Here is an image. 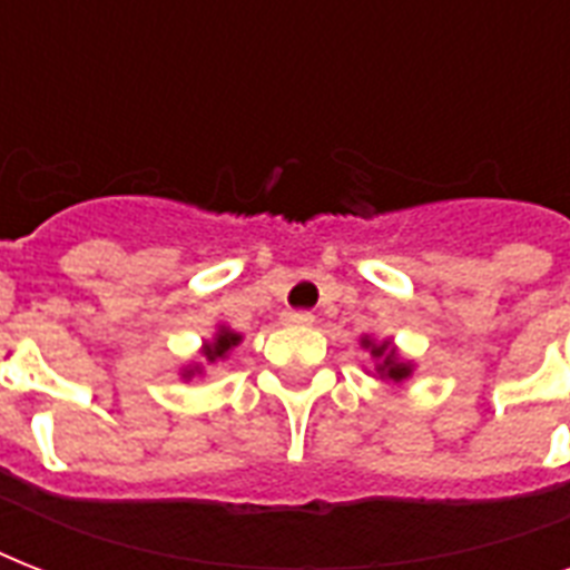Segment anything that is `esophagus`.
Listing matches in <instances>:
<instances>
[{
	"mask_svg": "<svg viewBox=\"0 0 570 570\" xmlns=\"http://www.w3.org/2000/svg\"><path fill=\"white\" fill-rule=\"evenodd\" d=\"M284 322L286 325H313V313L311 311H286Z\"/></svg>",
	"mask_w": 570,
	"mask_h": 570,
	"instance_id": "1",
	"label": "esophagus"
}]
</instances>
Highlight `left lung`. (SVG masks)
Listing matches in <instances>:
<instances>
[{"label": "left lung", "instance_id": "obj_1", "mask_svg": "<svg viewBox=\"0 0 570 570\" xmlns=\"http://www.w3.org/2000/svg\"><path fill=\"white\" fill-rule=\"evenodd\" d=\"M361 346L370 348V355L379 361V364H375V373H379L381 379H387V381H393V384H399V381H405L407 375H411V364L396 355V348H393V343H390V340H381V343H375V340L364 337L361 340Z\"/></svg>", "mask_w": 570, "mask_h": 570}]
</instances>
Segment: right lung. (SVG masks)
Masks as SVG:
<instances>
[{
	"mask_svg": "<svg viewBox=\"0 0 570 570\" xmlns=\"http://www.w3.org/2000/svg\"><path fill=\"white\" fill-rule=\"evenodd\" d=\"M239 343H242V334H236V331H230V328H218V334L213 337V343H204V357L209 361V364H215V361L227 357V352H230L233 346H239ZM197 370H200V366L183 370V379H191Z\"/></svg>",
	"mask_w": 570,
	"mask_h": 570,
	"instance_id": "1",
	"label": "right lung"
}]
</instances>
